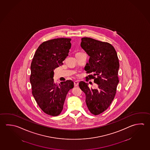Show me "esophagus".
<instances>
[{
  "instance_id": "34e87169",
  "label": "esophagus",
  "mask_w": 150,
  "mask_h": 150,
  "mask_svg": "<svg viewBox=\"0 0 150 150\" xmlns=\"http://www.w3.org/2000/svg\"><path fill=\"white\" fill-rule=\"evenodd\" d=\"M79 85V82L78 81H74V87H76V86H78Z\"/></svg>"
}]
</instances>
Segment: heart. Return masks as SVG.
I'll return each instance as SVG.
<instances>
[{"label":"heart","instance_id":"1","mask_svg":"<svg viewBox=\"0 0 150 150\" xmlns=\"http://www.w3.org/2000/svg\"><path fill=\"white\" fill-rule=\"evenodd\" d=\"M81 53V52H78V53Z\"/></svg>","mask_w":150,"mask_h":150}]
</instances>
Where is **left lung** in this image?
Returning a JSON list of instances; mask_svg holds the SVG:
<instances>
[{"instance_id":"8db88e82","label":"left lung","mask_w":150,"mask_h":150,"mask_svg":"<svg viewBox=\"0 0 150 150\" xmlns=\"http://www.w3.org/2000/svg\"><path fill=\"white\" fill-rule=\"evenodd\" d=\"M80 45L90 57L85 68L86 73L89 74L86 77V81L93 79L97 87L89 88L84 81L79 82V87L86 94L89 110L98 115L109 107L116 95L119 82V60L114 47L109 43L83 38Z\"/></svg>"}]
</instances>
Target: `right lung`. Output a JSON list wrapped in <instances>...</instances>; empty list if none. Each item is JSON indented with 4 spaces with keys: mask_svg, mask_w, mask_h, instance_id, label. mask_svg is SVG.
<instances>
[{
    "mask_svg": "<svg viewBox=\"0 0 150 150\" xmlns=\"http://www.w3.org/2000/svg\"><path fill=\"white\" fill-rule=\"evenodd\" d=\"M71 38H58L44 42L38 46L30 65L32 95L45 114L57 116L62 110L69 91L74 82L67 80L55 83L54 70L62 65L71 49Z\"/></svg>",
    "mask_w": 150,
    "mask_h": 150,
    "instance_id": "add662e5",
    "label": "right lung"
}]
</instances>
